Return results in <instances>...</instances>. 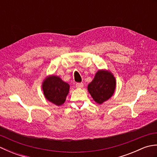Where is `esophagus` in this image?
I'll list each match as a JSON object with an SVG mask.
<instances>
[{
	"mask_svg": "<svg viewBox=\"0 0 157 157\" xmlns=\"http://www.w3.org/2000/svg\"><path fill=\"white\" fill-rule=\"evenodd\" d=\"M75 86H76L77 88H82L83 86H84V84H83V83H82V82H80V83H76Z\"/></svg>",
	"mask_w": 157,
	"mask_h": 157,
	"instance_id": "obj_1",
	"label": "esophagus"
}]
</instances>
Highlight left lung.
Returning a JSON list of instances; mask_svg holds the SVG:
<instances>
[{"mask_svg": "<svg viewBox=\"0 0 157 157\" xmlns=\"http://www.w3.org/2000/svg\"><path fill=\"white\" fill-rule=\"evenodd\" d=\"M115 85V79L111 73L98 71L92 82L89 84L88 90L94 101L102 104L113 94Z\"/></svg>", "mask_w": 157, "mask_h": 157, "instance_id": "left-lung-1", "label": "left lung"}]
</instances>
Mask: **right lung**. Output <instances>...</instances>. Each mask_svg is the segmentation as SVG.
Listing matches in <instances>:
<instances>
[{
    "instance_id": "obj_1",
    "label": "right lung",
    "mask_w": 157,
    "mask_h": 157,
    "mask_svg": "<svg viewBox=\"0 0 157 157\" xmlns=\"http://www.w3.org/2000/svg\"><path fill=\"white\" fill-rule=\"evenodd\" d=\"M42 88L46 99L60 106L65 101L66 96L69 93V85L59 77L52 75L43 82Z\"/></svg>"
}]
</instances>
